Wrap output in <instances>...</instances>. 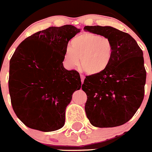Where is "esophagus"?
<instances>
[{
    "instance_id": "34e87169",
    "label": "esophagus",
    "mask_w": 152,
    "mask_h": 152,
    "mask_svg": "<svg viewBox=\"0 0 152 152\" xmlns=\"http://www.w3.org/2000/svg\"><path fill=\"white\" fill-rule=\"evenodd\" d=\"M84 78H85V77H84V76L83 75H80V80H81V83H84Z\"/></svg>"
}]
</instances>
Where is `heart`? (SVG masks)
Wrapping results in <instances>:
<instances>
[{"instance_id":"heart-1","label":"heart","mask_w":152,"mask_h":152,"mask_svg":"<svg viewBox=\"0 0 152 152\" xmlns=\"http://www.w3.org/2000/svg\"><path fill=\"white\" fill-rule=\"evenodd\" d=\"M113 44L107 37L92 33H84L71 41L63 56L66 68H72L79 64L86 73L97 75L103 73L110 63Z\"/></svg>"}]
</instances>
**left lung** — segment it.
<instances>
[{"label":"left lung","mask_w":152,"mask_h":152,"mask_svg":"<svg viewBox=\"0 0 152 152\" xmlns=\"http://www.w3.org/2000/svg\"><path fill=\"white\" fill-rule=\"evenodd\" d=\"M84 29L106 36L113 44L108 68L84 79L90 123L100 128L121 126L132 119L144 98L146 71L143 52L129 34L111 26H86Z\"/></svg>","instance_id":"8db88e82"}]
</instances>
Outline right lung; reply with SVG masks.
<instances>
[{"mask_svg": "<svg viewBox=\"0 0 152 152\" xmlns=\"http://www.w3.org/2000/svg\"><path fill=\"white\" fill-rule=\"evenodd\" d=\"M78 33L72 25L51 26L24 39L10 58L12 107L29 128L52 132L64 126L66 107L81 81L77 71L64 68L63 56Z\"/></svg>", "mask_w": 152, "mask_h": 152, "instance_id": "obj_1", "label": "right lung"}]
</instances>
